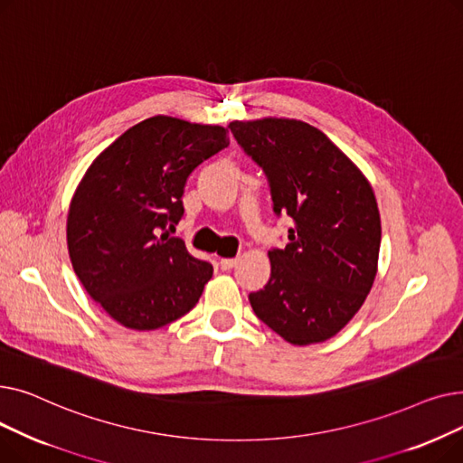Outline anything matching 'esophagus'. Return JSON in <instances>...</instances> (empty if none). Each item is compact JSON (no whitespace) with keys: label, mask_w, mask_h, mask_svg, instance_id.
<instances>
[{"label":"esophagus","mask_w":463,"mask_h":463,"mask_svg":"<svg viewBox=\"0 0 463 463\" xmlns=\"http://www.w3.org/2000/svg\"><path fill=\"white\" fill-rule=\"evenodd\" d=\"M238 264V259H222L219 260V266H222V270H231Z\"/></svg>","instance_id":"esophagus-1"}]
</instances>
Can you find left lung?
<instances>
[{
  "label": "left lung",
  "mask_w": 463,
  "mask_h": 463,
  "mask_svg": "<svg viewBox=\"0 0 463 463\" xmlns=\"http://www.w3.org/2000/svg\"><path fill=\"white\" fill-rule=\"evenodd\" d=\"M269 176L274 212L293 219L269 251V283L250 295L257 317L293 345L321 344L362 307L377 276L381 215L372 184L317 128L257 118L229 124Z\"/></svg>",
  "instance_id": "1"
}]
</instances>
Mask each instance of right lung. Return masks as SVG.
I'll return each mask as SVG.
<instances>
[{"label":"right lung","mask_w":463,"mask_h":463,"mask_svg":"<svg viewBox=\"0 0 463 463\" xmlns=\"http://www.w3.org/2000/svg\"><path fill=\"white\" fill-rule=\"evenodd\" d=\"M227 146V128L159 114L118 137L79 182L67 213L69 259L121 326L157 330L199 302L212 264L165 229L182 219L193 168Z\"/></svg>","instance_id":"obj_1"}]
</instances>
